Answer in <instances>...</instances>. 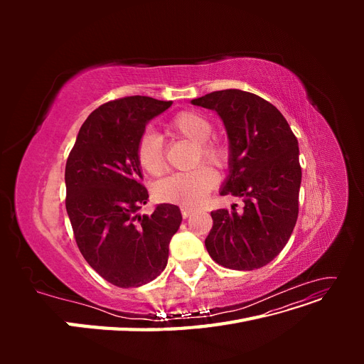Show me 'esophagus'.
<instances>
[{
    "mask_svg": "<svg viewBox=\"0 0 364 364\" xmlns=\"http://www.w3.org/2000/svg\"><path fill=\"white\" fill-rule=\"evenodd\" d=\"M181 211H182V217H183V218H188V217L194 213L193 208H188V206H182Z\"/></svg>",
    "mask_w": 364,
    "mask_h": 364,
    "instance_id": "34e87169",
    "label": "esophagus"
}]
</instances>
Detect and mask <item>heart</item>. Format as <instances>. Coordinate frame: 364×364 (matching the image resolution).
<instances>
[{
    "label": "heart",
    "instance_id": "heart-1",
    "mask_svg": "<svg viewBox=\"0 0 364 364\" xmlns=\"http://www.w3.org/2000/svg\"><path fill=\"white\" fill-rule=\"evenodd\" d=\"M168 132L171 135L186 138L197 144L199 151L196 153V162L202 158L213 165H223L226 153L220 146L208 141L213 135V124L205 115L193 111L181 112L170 121ZM136 161L139 167L149 174L158 176L164 171L165 161L162 144L156 134L146 132L139 138L136 144ZM215 183V173L209 167L200 165L188 173L173 174L161 181L155 188V196L162 202L197 206L205 200L206 194L214 188Z\"/></svg>",
    "mask_w": 364,
    "mask_h": 364
}]
</instances>
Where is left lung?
<instances>
[{
	"mask_svg": "<svg viewBox=\"0 0 364 364\" xmlns=\"http://www.w3.org/2000/svg\"><path fill=\"white\" fill-rule=\"evenodd\" d=\"M191 105L215 111L228 141V176L220 196L243 199L241 213L217 209L205 240L211 258L232 270L266 266L287 245L299 213V146L287 119L264 98L225 90Z\"/></svg>",
	"mask_w": 364,
	"mask_h": 364,
	"instance_id": "8db88e82",
	"label": "left lung"
}]
</instances>
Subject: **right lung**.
<instances>
[{"instance_id": "right-lung-1", "label": "right lung", "mask_w": 364, "mask_h": 364, "mask_svg": "<svg viewBox=\"0 0 364 364\" xmlns=\"http://www.w3.org/2000/svg\"><path fill=\"white\" fill-rule=\"evenodd\" d=\"M173 102L124 97L97 107L82 124L65 167L67 213L83 258L117 287H141L164 272L168 245L182 223L179 206L161 203L139 214L136 144L149 121Z\"/></svg>"}]
</instances>
